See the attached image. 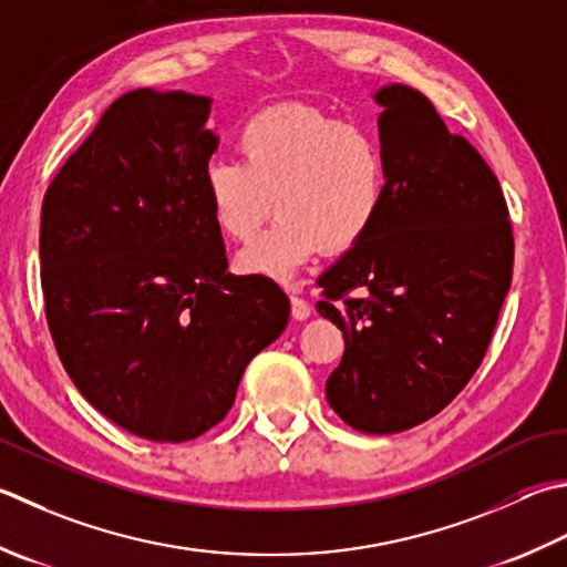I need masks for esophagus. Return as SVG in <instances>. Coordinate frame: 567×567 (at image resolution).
Segmentation results:
<instances>
[{
    "instance_id": "1",
    "label": "esophagus",
    "mask_w": 567,
    "mask_h": 567,
    "mask_svg": "<svg viewBox=\"0 0 567 567\" xmlns=\"http://www.w3.org/2000/svg\"><path fill=\"white\" fill-rule=\"evenodd\" d=\"M290 305H292V317H295V319H299V321H302V319H307L309 315H312V305H309L305 297L292 295V297H290Z\"/></svg>"
}]
</instances>
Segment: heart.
Returning <instances> with one entry per match:
<instances>
[{"label":"heart","instance_id":"b5f03b06","mask_svg":"<svg viewBox=\"0 0 567 567\" xmlns=\"http://www.w3.org/2000/svg\"><path fill=\"white\" fill-rule=\"evenodd\" d=\"M240 159L218 157L204 169L210 216L243 240L270 210L277 218L238 252V270L290 277L319 252L357 246L388 196V152L379 132L309 105H275L238 132Z\"/></svg>","mask_w":567,"mask_h":567}]
</instances>
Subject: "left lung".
<instances>
[{
    "label": "left lung",
    "instance_id": "1",
    "mask_svg": "<svg viewBox=\"0 0 567 567\" xmlns=\"http://www.w3.org/2000/svg\"><path fill=\"white\" fill-rule=\"evenodd\" d=\"M383 107L388 196L365 238L319 277V315L347 349L327 381L334 413L393 435L447 408L480 369L512 285L502 186L430 100L393 83Z\"/></svg>",
    "mask_w": 567,
    "mask_h": 567
}]
</instances>
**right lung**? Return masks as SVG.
Masks as SVG:
<instances>
[{"instance_id":"obj_1","label":"right lung","mask_w":567,"mask_h":567,"mask_svg":"<svg viewBox=\"0 0 567 567\" xmlns=\"http://www.w3.org/2000/svg\"><path fill=\"white\" fill-rule=\"evenodd\" d=\"M210 97H117L41 206V287L63 369L115 425L186 442L218 425L290 299L228 272L204 192Z\"/></svg>"}]
</instances>
